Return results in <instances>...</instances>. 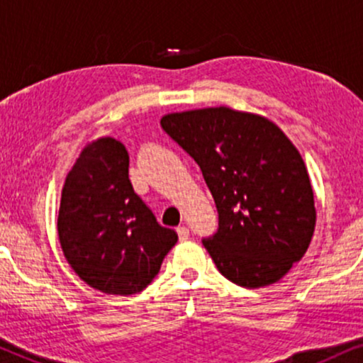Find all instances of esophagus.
Returning a JSON list of instances; mask_svg holds the SVG:
<instances>
[{"mask_svg":"<svg viewBox=\"0 0 363 363\" xmlns=\"http://www.w3.org/2000/svg\"><path fill=\"white\" fill-rule=\"evenodd\" d=\"M177 235L181 240H187L189 239V228L184 227V225H182V227H177Z\"/></svg>","mask_w":363,"mask_h":363,"instance_id":"34e87169","label":"esophagus"}]
</instances>
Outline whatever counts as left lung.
Here are the masks:
<instances>
[{
  "label": "left lung",
  "mask_w": 363,
  "mask_h": 363,
  "mask_svg": "<svg viewBox=\"0 0 363 363\" xmlns=\"http://www.w3.org/2000/svg\"><path fill=\"white\" fill-rule=\"evenodd\" d=\"M160 124L194 158L215 199L218 230L203 245L218 272L245 289L285 277L315 227L309 174L285 133L230 107L174 112Z\"/></svg>",
  "instance_id": "obj_1"
}]
</instances>
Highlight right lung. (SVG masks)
I'll return each mask as SVG.
<instances>
[{
  "mask_svg": "<svg viewBox=\"0 0 363 363\" xmlns=\"http://www.w3.org/2000/svg\"><path fill=\"white\" fill-rule=\"evenodd\" d=\"M121 141H91L66 176L57 215L66 261L86 285L111 295L147 289L177 242L135 193Z\"/></svg>",
  "mask_w": 363,
  "mask_h": 363,
  "instance_id": "1",
  "label": "right lung"
}]
</instances>
